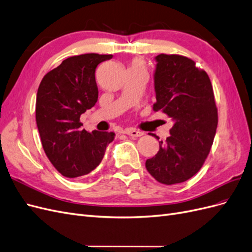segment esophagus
I'll return each mask as SVG.
<instances>
[{
    "label": "esophagus",
    "mask_w": 252,
    "mask_h": 252,
    "mask_svg": "<svg viewBox=\"0 0 252 252\" xmlns=\"http://www.w3.org/2000/svg\"><path fill=\"white\" fill-rule=\"evenodd\" d=\"M125 133L129 136H132V138H139V136H142L144 134L143 132L135 130V129H132V128L125 129Z\"/></svg>",
    "instance_id": "1"
}]
</instances>
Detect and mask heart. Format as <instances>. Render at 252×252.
I'll use <instances>...</instances> for the list:
<instances>
[{
  "label": "heart",
  "mask_w": 252,
  "mask_h": 252,
  "mask_svg": "<svg viewBox=\"0 0 252 252\" xmlns=\"http://www.w3.org/2000/svg\"><path fill=\"white\" fill-rule=\"evenodd\" d=\"M130 68H134V69H140V70H143V71L146 72V68H145L144 63L139 59H135V60L132 61V63H131L130 67H129V69H130Z\"/></svg>",
  "instance_id": "b5f03b06"
}]
</instances>
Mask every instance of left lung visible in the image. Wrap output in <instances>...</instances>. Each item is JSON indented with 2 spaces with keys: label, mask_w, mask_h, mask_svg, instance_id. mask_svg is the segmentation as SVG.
<instances>
[{
  "label": "left lung",
  "mask_w": 252,
  "mask_h": 252,
  "mask_svg": "<svg viewBox=\"0 0 252 252\" xmlns=\"http://www.w3.org/2000/svg\"><path fill=\"white\" fill-rule=\"evenodd\" d=\"M156 61L157 102L152 108L162 110L174 124L166 142H158V154L146 161V168L158 182L172 185L202 168L216 135L218 108L208 74L194 61L164 53Z\"/></svg>",
  "instance_id": "1"
}]
</instances>
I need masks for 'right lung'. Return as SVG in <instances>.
I'll return each mask as SVG.
<instances>
[{"label":"right lung","mask_w":252,"mask_h":252,"mask_svg":"<svg viewBox=\"0 0 252 252\" xmlns=\"http://www.w3.org/2000/svg\"><path fill=\"white\" fill-rule=\"evenodd\" d=\"M112 55L74 56L44 75L37 89L35 120L43 149L66 178L88 174L102 162L114 133L82 129L81 114L94 107L98 91L96 66Z\"/></svg>","instance_id":"obj_1"}]
</instances>
